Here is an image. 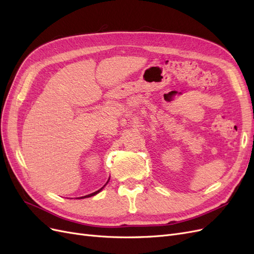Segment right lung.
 I'll use <instances>...</instances> for the list:
<instances>
[{"mask_svg": "<svg viewBox=\"0 0 254 254\" xmlns=\"http://www.w3.org/2000/svg\"><path fill=\"white\" fill-rule=\"evenodd\" d=\"M107 183H108V182H107ZM105 187V186H104ZM104 188H102L101 190H96V191H94V193H92V194H90V195H87V196H83V197H80V198H87V197H91V196H94V195H96L97 193H99V191H101L102 190H103Z\"/></svg>", "mask_w": 254, "mask_h": 254, "instance_id": "obj_1", "label": "right lung"}]
</instances>
